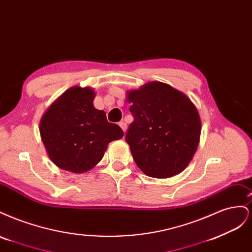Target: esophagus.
Wrapping results in <instances>:
<instances>
[{"mask_svg":"<svg viewBox=\"0 0 252 252\" xmlns=\"http://www.w3.org/2000/svg\"><path fill=\"white\" fill-rule=\"evenodd\" d=\"M119 125L121 126V128L123 129V131L125 132L126 131V128H127V124H126V122H124V121H121L120 123H119Z\"/></svg>","mask_w":252,"mask_h":252,"instance_id":"esophagus-1","label":"esophagus"}]
</instances>
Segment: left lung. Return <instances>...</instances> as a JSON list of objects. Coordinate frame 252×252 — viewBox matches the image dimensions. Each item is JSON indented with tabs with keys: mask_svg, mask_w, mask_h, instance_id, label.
I'll return each instance as SVG.
<instances>
[{
	"mask_svg": "<svg viewBox=\"0 0 252 252\" xmlns=\"http://www.w3.org/2000/svg\"><path fill=\"white\" fill-rule=\"evenodd\" d=\"M133 121L125 140L139 168L151 178L180 173L191 161L201 134L195 106L181 91L151 82L128 94Z\"/></svg>",
	"mask_w": 252,
	"mask_h": 252,
	"instance_id": "left-lung-1",
	"label": "left lung"
}]
</instances>
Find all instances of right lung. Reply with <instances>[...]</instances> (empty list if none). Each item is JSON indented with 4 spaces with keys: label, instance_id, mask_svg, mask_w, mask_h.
Here are the masks:
<instances>
[{
    "label": "right lung",
    "instance_id": "obj_1",
    "mask_svg": "<svg viewBox=\"0 0 252 252\" xmlns=\"http://www.w3.org/2000/svg\"><path fill=\"white\" fill-rule=\"evenodd\" d=\"M91 88L72 87L44 114L41 138L51 161L68 171L82 173L101 161L107 145L124 132L94 107Z\"/></svg>",
    "mask_w": 252,
    "mask_h": 252
}]
</instances>
